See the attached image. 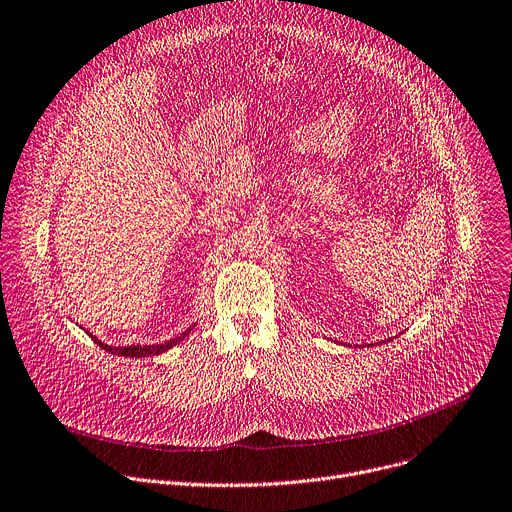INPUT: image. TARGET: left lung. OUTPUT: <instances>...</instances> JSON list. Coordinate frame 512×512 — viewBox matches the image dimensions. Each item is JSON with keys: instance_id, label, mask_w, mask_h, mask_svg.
<instances>
[{"instance_id": "8db88e82", "label": "left lung", "mask_w": 512, "mask_h": 512, "mask_svg": "<svg viewBox=\"0 0 512 512\" xmlns=\"http://www.w3.org/2000/svg\"><path fill=\"white\" fill-rule=\"evenodd\" d=\"M383 344H385V342H383ZM370 346H372V344H370Z\"/></svg>"}]
</instances>
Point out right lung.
Returning <instances> with one entry per match:
<instances>
[{"label": "right lung", "mask_w": 512, "mask_h": 512, "mask_svg": "<svg viewBox=\"0 0 512 512\" xmlns=\"http://www.w3.org/2000/svg\"><path fill=\"white\" fill-rule=\"evenodd\" d=\"M193 327H195V325L187 327L181 335H177V337H173V339H168V342H164V344H154V346H109V344H105V342H100V339H98L96 335H90L88 331H86V333L94 339V344H98L102 350L109 352V354L123 356V358H150V356L164 354V352H168L173 346H177L179 342H183V339L193 331Z\"/></svg>", "instance_id": "right-lung-1"}]
</instances>
